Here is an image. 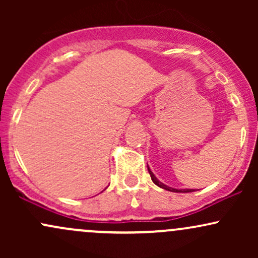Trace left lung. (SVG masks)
<instances>
[{"mask_svg": "<svg viewBox=\"0 0 258 258\" xmlns=\"http://www.w3.org/2000/svg\"><path fill=\"white\" fill-rule=\"evenodd\" d=\"M148 172H149L150 177H152L153 182L155 183V184L158 186H160V188L166 189V190H168V191H173V193H191V191H194V189H176V188H171V186L164 184V183L160 182V180L156 178L155 176H154V173L152 172V170H150L149 166H148Z\"/></svg>", "mask_w": 258, "mask_h": 258, "instance_id": "left-lung-1", "label": "left lung"}]
</instances>
